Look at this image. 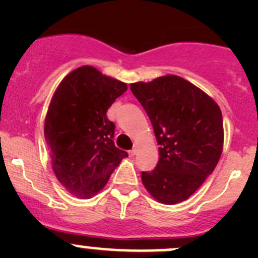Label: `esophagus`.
<instances>
[{
    "label": "esophagus",
    "instance_id": "obj_1",
    "mask_svg": "<svg viewBox=\"0 0 258 258\" xmlns=\"http://www.w3.org/2000/svg\"><path fill=\"white\" fill-rule=\"evenodd\" d=\"M128 153H130V156H131V157H134V156L136 155V153H137V146L135 145V146H134V148H132V150L130 151Z\"/></svg>",
    "mask_w": 258,
    "mask_h": 258
}]
</instances>
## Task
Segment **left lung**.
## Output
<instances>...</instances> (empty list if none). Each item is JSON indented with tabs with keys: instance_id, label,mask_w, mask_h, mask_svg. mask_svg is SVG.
Here are the masks:
<instances>
[{
	"instance_id": "1",
	"label": "left lung",
	"mask_w": 258,
	"mask_h": 258,
	"mask_svg": "<svg viewBox=\"0 0 258 258\" xmlns=\"http://www.w3.org/2000/svg\"><path fill=\"white\" fill-rule=\"evenodd\" d=\"M153 126L160 158L142 172L151 196L165 205L188 199L215 170L222 153L223 121L209 95L175 75L131 83Z\"/></svg>"
}]
</instances>
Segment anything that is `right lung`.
<instances>
[{
  "label": "right lung",
  "instance_id": "add662e5",
  "mask_svg": "<svg viewBox=\"0 0 258 258\" xmlns=\"http://www.w3.org/2000/svg\"><path fill=\"white\" fill-rule=\"evenodd\" d=\"M126 90V83L82 66L61 81L52 97L45 121L46 144L57 179L76 197L97 195L128 156L114 146V123L106 116Z\"/></svg>",
  "mask_w": 258,
  "mask_h": 258
}]
</instances>
